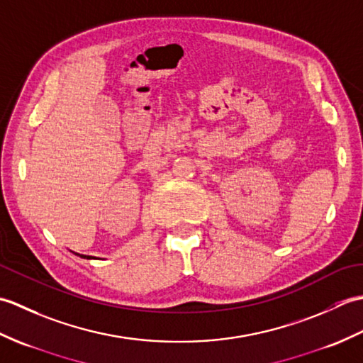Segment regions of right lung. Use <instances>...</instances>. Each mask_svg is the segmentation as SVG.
Returning <instances> with one entry per match:
<instances>
[{"instance_id":"right-lung-1","label":"right lung","mask_w":363,"mask_h":363,"mask_svg":"<svg viewBox=\"0 0 363 363\" xmlns=\"http://www.w3.org/2000/svg\"><path fill=\"white\" fill-rule=\"evenodd\" d=\"M78 256H79V257H82V259H91L90 256H84V254H78Z\"/></svg>"}]
</instances>
